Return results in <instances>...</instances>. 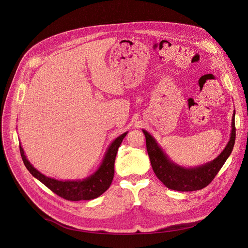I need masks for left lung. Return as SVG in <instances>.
<instances>
[{
  "label": "left lung",
  "instance_id": "8db88e82",
  "mask_svg": "<svg viewBox=\"0 0 248 248\" xmlns=\"http://www.w3.org/2000/svg\"><path fill=\"white\" fill-rule=\"evenodd\" d=\"M234 116L235 111H233L232 119L230 141L225 149L213 161L193 168L182 167L170 161L155 138L149 132L142 129L146 138V148L151 166L157 178L168 188L176 191H194L207 186L214 180L232 151L235 140Z\"/></svg>",
  "mask_w": 248,
  "mask_h": 248
}]
</instances>
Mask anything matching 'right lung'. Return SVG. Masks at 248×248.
<instances>
[{
	"instance_id": "add662e5",
	"label": "right lung",
	"mask_w": 248,
	"mask_h": 248,
	"mask_svg": "<svg viewBox=\"0 0 248 248\" xmlns=\"http://www.w3.org/2000/svg\"><path fill=\"white\" fill-rule=\"evenodd\" d=\"M126 134L127 131L113 141L106 151L104 159L96 171L88 178L80 181H59L49 178L30 164L21 145H19V150L22 161L29 172L54 193L70 201L90 200L99 197L110 187L115 173V160L118 149Z\"/></svg>"
}]
</instances>
